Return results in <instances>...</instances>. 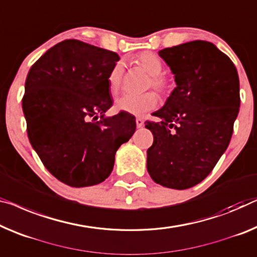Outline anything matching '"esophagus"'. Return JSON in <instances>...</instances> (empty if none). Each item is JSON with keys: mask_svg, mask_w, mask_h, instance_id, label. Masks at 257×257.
<instances>
[{"mask_svg": "<svg viewBox=\"0 0 257 257\" xmlns=\"http://www.w3.org/2000/svg\"><path fill=\"white\" fill-rule=\"evenodd\" d=\"M136 125L137 128H142L144 125V120L142 117H137L136 118Z\"/></svg>", "mask_w": 257, "mask_h": 257, "instance_id": "obj_1", "label": "esophagus"}]
</instances>
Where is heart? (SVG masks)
<instances>
[{
  "instance_id": "obj_1",
  "label": "heart",
  "mask_w": 257,
  "mask_h": 257,
  "mask_svg": "<svg viewBox=\"0 0 257 257\" xmlns=\"http://www.w3.org/2000/svg\"><path fill=\"white\" fill-rule=\"evenodd\" d=\"M134 63L142 70L150 76L148 80V89L153 87L160 94L166 95L171 91V82L167 77L162 75L164 70L163 61L160 57L152 52H142L134 56ZM123 64L116 62L110 68L107 75V85L113 95H115L121 89L122 78H123ZM158 97L153 91L145 92L143 94H124L116 100L115 107L120 112H124L132 115H142V114L150 112L158 105Z\"/></svg>"
}]
</instances>
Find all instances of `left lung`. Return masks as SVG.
<instances>
[{
  "label": "left lung",
  "instance_id": "left-lung-1",
  "mask_svg": "<svg viewBox=\"0 0 257 257\" xmlns=\"http://www.w3.org/2000/svg\"><path fill=\"white\" fill-rule=\"evenodd\" d=\"M177 87L147 121L153 134L147 168L152 180L172 189L203 181L226 150L239 113V76L234 63L208 41L162 49Z\"/></svg>",
  "mask_w": 257,
  "mask_h": 257
}]
</instances>
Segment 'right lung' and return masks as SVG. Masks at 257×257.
Here are the masks:
<instances>
[{
  "label": "right lung",
  "mask_w": 257,
  "mask_h": 257,
  "mask_svg": "<svg viewBox=\"0 0 257 257\" xmlns=\"http://www.w3.org/2000/svg\"><path fill=\"white\" fill-rule=\"evenodd\" d=\"M118 59L68 39L48 49L26 77L22 106L30 143L49 173L70 187L108 178L116 150L135 133L132 114L104 116L113 105L107 75Z\"/></svg>",
  "instance_id": "add662e5"
}]
</instances>
